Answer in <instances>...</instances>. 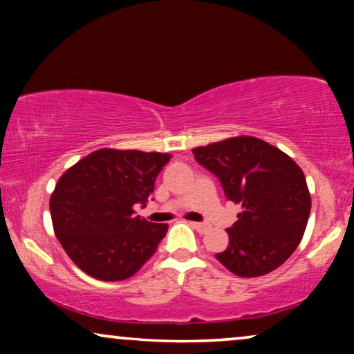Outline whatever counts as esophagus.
I'll list each match as a JSON object with an SVG mask.
<instances>
[{"instance_id":"1","label":"esophagus","mask_w":354,"mask_h":354,"mask_svg":"<svg viewBox=\"0 0 354 354\" xmlns=\"http://www.w3.org/2000/svg\"><path fill=\"white\" fill-rule=\"evenodd\" d=\"M190 225H192L195 230L200 232V234H206V232L209 230V225L203 224V222H190Z\"/></svg>"}]
</instances>
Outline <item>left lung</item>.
Here are the masks:
<instances>
[{
    "instance_id": "1",
    "label": "left lung",
    "mask_w": 354,
    "mask_h": 354,
    "mask_svg": "<svg viewBox=\"0 0 354 354\" xmlns=\"http://www.w3.org/2000/svg\"><path fill=\"white\" fill-rule=\"evenodd\" d=\"M241 206L219 263L239 277L272 272L297 250L306 230L311 195L301 167L264 140L241 135L192 149Z\"/></svg>"
}]
</instances>
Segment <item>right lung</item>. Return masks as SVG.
Returning a JSON list of instances; mask_svg holds the SVG:
<instances>
[{"label": "right lung", "mask_w": 354, "mask_h": 354, "mask_svg": "<svg viewBox=\"0 0 354 354\" xmlns=\"http://www.w3.org/2000/svg\"><path fill=\"white\" fill-rule=\"evenodd\" d=\"M172 156L101 148L67 169L50 198L55 235L77 268L118 282L137 274L156 253L167 224L135 216Z\"/></svg>", "instance_id": "add662e5"}]
</instances>
